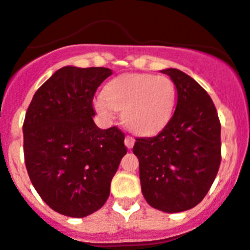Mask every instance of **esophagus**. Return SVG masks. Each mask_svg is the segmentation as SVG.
<instances>
[{
  "mask_svg": "<svg viewBox=\"0 0 250 250\" xmlns=\"http://www.w3.org/2000/svg\"><path fill=\"white\" fill-rule=\"evenodd\" d=\"M134 138L130 137V135H126L125 137V146H126L127 148H131L133 146H134Z\"/></svg>",
  "mask_w": 250,
  "mask_h": 250,
  "instance_id": "esophagus-1",
  "label": "esophagus"
}]
</instances>
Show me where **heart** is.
Masks as SVG:
<instances>
[{"label": "heart", "mask_w": 250, "mask_h": 250, "mask_svg": "<svg viewBox=\"0 0 250 250\" xmlns=\"http://www.w3.org/2000/svg\"><path fill=\"white\" fill-rule=\"evenodd\" d=\"M101 115L112 117L123 111V121L138 135L159 133L173 115L175 86L165 76L130 73L112 80L105 86L104 95L94 102Z\"/></svg>", "instance_id": "1"}]
</instances>
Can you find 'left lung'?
Returning <instances> with one entry per match:
<instances>
[{
    "label": "left lung",
    "instance_id": "8db88e82",
    "mask_svg": "<svg viewBox=\"0 0 250 250\" xmlns=\"http://www.w3.org/2000/svg\"><path fill=\"white\" fill-rule=\"evenodd\" d=\"M177 89V107L155 137L135 138L139 178L146 201L178 213L196 207L213 185L221 165V123L211 98L175 68L161 71Z\"/></svg>",
    "mask_w": 250,
    "mask_h": 250
}]
</instances>
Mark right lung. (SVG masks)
I'll list each match as a JSON object with an SVG mask.
<instances>
[{"mask_svg": "<svg viewBox=\"0 0 250 250\" xmlns=\"http://www.w3.org/2000/svg\"><path fill=\"white\" fill-rule=\"evenodd\" d=\"M112 71L103 67L58 69L36 91L23 124L24 161L46 204L83 218L99 210L127 152L117 126L94 124V94Z\"/></svg>", "mask_w": 250, "mask_h": 250, "instance_id": "add662e5", "label": "right lung"}]
</instances>
